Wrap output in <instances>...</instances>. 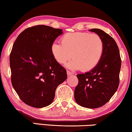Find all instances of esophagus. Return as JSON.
<instances>
[{
	"label": "esophagus",
	"instance_id": "1",
	"mask_svg": "<svg viewBox=\"0 0 132 132\" xmlns=\"http://www.w3.org/2000/svg\"><path fill=\"white\" fill-rule=\"evenodd\" d=\"M66 72H67L68 76H72V75L74 74V73L72 72L69 71H66Z\"/></svg>",
	"mask_w": 132,
	"mask_h": 132
}]
</instances>
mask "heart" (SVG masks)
<instances>
[{"mask_svg": "<svg viewBox=\"0 0 132 132\" xmlns=\"http://www.w3.org/2000/svg\"><path fill=\"white\" fill-rule=\"evenodd\" d=\"M104 51V43L99 35L87 32L65 34L61 43L52 44L51 52L55 60L63 64L72 57L67 65L71 69L83 71L92 70L99 64Z\"/></svg>", "mask_w": 132, "mask_h": 132, "instance_id": "b5f03b06", "label": "heart"}]
</instances>
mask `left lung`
Masks as SVG:
<instances>
[{
	"label": "left lung",
	"mask_w": 132,
	"mask_h": 132,
	"mask_svg": "<svg viewBox=\"0 0 132 132\" xmlns=\"http://www.w3.org/2000/svg\"><path fill=\"white\" fill-rule=\"evenodd\" d=\"M90 31L103 39L104 51L101 61L94 69L77 75L78 83L75 88L74 98L83 107L96 108L104 105L117 91L121 59L118 45L110 35L101 29Z\"/></svg>",
	"instance_id": "1"
}]
</instances>
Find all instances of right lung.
Masks as SVG:
<instances>
[{
    "mask_svg": "<svg viewBox=\"0 0 132 132\" xmlns=\"http://www.w3.org/2000/svg\"><path fill=\"white\" fill-rule=\"evenodd\" d=\"M62 30L38 25L24 30L16 38L10 55L11 80L21 101L35 108L54 101L57 86L67 78L66 70L51 52Z\"/></svg>",
    "mask_w": 132,
    "mask_h": 132,
    "instance_id": "obj_1",
    "label": "right lung"
}]
</instances>
